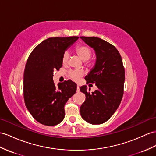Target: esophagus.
<instances>
[{
    "instance_id": "esophagus-1",
    "label": "esophagus",
    "mask_w": 156,
    "mask_h": 156,
    "mask_svg": "<svg viewBox=\"0 0 156 156\" xmlns=\"http://www.w3.org/2000/svg\"><path fill=\"white\" fill-rule=\"evenodd\" d=\"M79 90H80V89H79V85H77V92H79Z\"/></svg>"
}]
</instances>
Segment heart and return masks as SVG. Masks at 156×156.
I'll return each mask as SVG.
<instances>
[{"label": "heart", "instance_id": "b5f03b06", "mask_svg": "<svg viewBox=\"0 0 156 156\" xmlns=\"http://www.w3.org/2000/svg\"><path fill=\"white\" fill-rule=\"evenodd\" d=\"M75 51L77 54L80 57V58L85 61V63L89 64L90 62L89 61V58L92 55V51L91 49L85 44H79L75 47ZM69 54L68 51H65L62 56V63L63 65L66 66L69 62ZM69 75L70 77L73 79L74 81H77L78 79L84 75V72L81 70H74L71 71Z\"/></svg>", "mask_w": 156, "mask_h": 156}]
</instances>
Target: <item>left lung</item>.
<instances>
[{"mask_svg": "<svg viewBox=\"0 0 156 156\" xmlns=\"http://www.w3.org/2000/svg\"><path fill=\"white\" fill-rule=\"evenodd\" d=\"M80 37L95 51V66L85 79L87 83H95L98 87L92 93L86 85L80 87L86 96L80 113L87 122L101 124L112 116L122 101L125 80L122 59L117 49L108 41L97 37Z\"/></svg>", "mask_w": 156, "mask_h": 156, "instance_id": "obj_1", "label": "left lung"}]
</instances>
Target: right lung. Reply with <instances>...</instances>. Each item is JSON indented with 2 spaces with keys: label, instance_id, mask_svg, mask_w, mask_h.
I'll return each instance as SVG.
<instances>
[{
  "label": "right lung",
  "instance_id": "obj_1",
  "mask_svg": "<svg viewBox=\"0 0 156 156\" xmlns=\"http://www.w3.org/2000/svg\"><path fill=\"white\" fill-rule=\"evenodd\" d=\"M79 37H49L29 55L24 73L26 107L34 119L45 126L59 124L65 116L64 106L75 93L77 85L70 79L55 86L54 71L62 67V56Z\"/></svg>",
  "mask_w": 156,
  "mask_h": 156
}]
</instances>
